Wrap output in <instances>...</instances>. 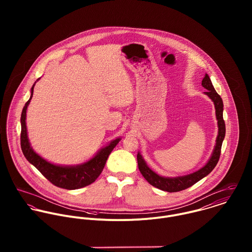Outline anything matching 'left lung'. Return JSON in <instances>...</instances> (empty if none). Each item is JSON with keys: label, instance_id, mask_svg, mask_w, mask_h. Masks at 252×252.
<instances>
[{"label": "left lung", "instance_id": "8db88e82", "mask_svg": "<svg viewBox=\"0 0 252 252\" xmlns=\"http://www.w3.org/2000/svg\"><path fill=\"white\" fill-rule=\"evenodd\" d=\"M202 85L205 87L208 91L205 92L206 95H208L214 102L216 107V119H217V125H218V135L216 138V144L215 149L213 151V154L208 161V163L201 168L199 171L182 177H177V178H165L157 175L154 173L148 166L146 165L145 161L139 152L137 155L138 159V165L139 170L141 174L144 176V179L147 180L152 186L167 191V192H179L181 190H184L192 185H194L196 182L202 180L206 176H208L216 166L221 152V146L225 137V122L223 119V102L220 96L216 93V89L211 81L210 76L206 73L205 77L202 80Z\"/></svg>", "mask_w": 252, "mask_h": 252}]
</instances>
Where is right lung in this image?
<instances>
[{
    "mask_svg": "<svg viewBox=\"0 0 252 252\" xmlns=\"http://www.w3.org/2000/svg\"><path fill=\"white\" fill-rule=\"evenodd\" d=\"M39 78L36 79V81ZM36 82L31 88V97L28 102L25 104L21 113V135H20V144L21 149L26 157V159L36 167V169L41 173V175L49 180L52 184L57 187L64 189H78L85 187L97 180V178L101 175L106 162L108 160V155L112 151V149L119 143L120 138H117L111 141L109 144L99 150V152L91 158L89 161L76 165V166H59L51 164L50 162L44 160L38 154H36L29 143L28 135H27V127H26V111L27 108L31 102L34 93V86Z\"/></svg>",
    "mask_w": 252,
    "mask_h": 252,
    "instance_id": "obj_1",
    "label": "right lung"
}]
</instances>
